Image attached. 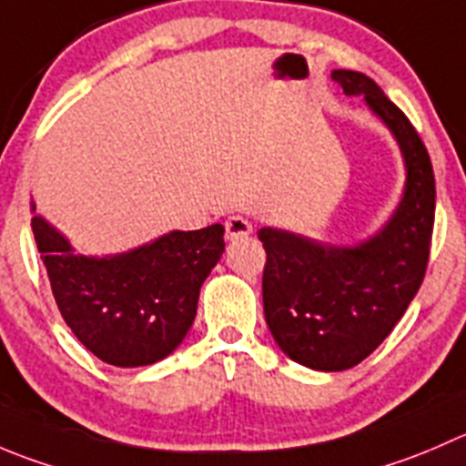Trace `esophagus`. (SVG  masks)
<instances>
[{
  "label": "esophagus",
  "mask_w": 466,
  "mask_h": 466,
  "mask_svg": "<svg viewBox=\"0 0 466 466\" xmlns=\"http://www.w3.org/2000/svg\"><path fill=\"white\" fill-rule=\"evenodd\" d=\"M250 232H252L250 220L243 218V216H229V218L225 220V237H228L229 241L248 237Z\"/></svg>",
  "instance_id": "34e87169"
}]
</instances>
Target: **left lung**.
Segmentation results:
<instances>
[{
  "instance_id": "8db88e82",
  "label": "left lung",
  "mask_w": 466,
  "mask_h": 466,
  "mask_svg": "<svg viewBox=\"0 0 466 466\" xmlns=\"http://www.w3.org/2000/svg\"><path fill=\"white\" fill-rule=\"evenodd\" d=\"M332 81L346 95H364L391 129L408 182L387 228L358 248H323L296 234L259 229L266 323L293 362L316 371L358 367L390 337L421 287L435 223V173L408 116L362 72L334 70Z\"/></svg>"
}]
</instances>
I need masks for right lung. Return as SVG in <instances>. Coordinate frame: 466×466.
Instances as JSON below:
<instances>
[{
  "label": "right lung",
  "instance_id": "right-lung-1",
  "mask_svg": "<svg viewBox=\"0 0 466 466\" xmlns=\"http://www.w3.org/2000/svg\"><path fill=\"white\" fill-rule=\"evenodd\" d=\"M31 229L67 328L95 358L125 369L159 362L182 343L202 282L225 250L218 223L106 259L75 255L40 216Z\"/></svg>",
  "mask_w": 466,
  "mask_h": 466
}]
</instances>
